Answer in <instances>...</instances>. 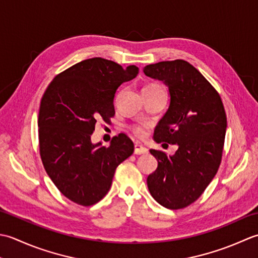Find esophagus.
<instances>
[{
  "mask_svg": "<svg viewBox=\"0 0 258 258\" xmlns=\"http://www.w3.org/2000/svg\"><path fill=\"white\" fill-rule=\"evenodd\" d=\"M148 152V149L145 148L144 146H141L139 144L135 145V154L136 155H143V154H147Z\"/></svg>",
  "mask_w": 258,
  "mask_h": 258,
  "instance_id": "34e87169",
  "label": "esophagus"
}]
</instances>
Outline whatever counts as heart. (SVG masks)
Listing matches in <instances>:
<instances>
[{
  "mask_svg": "<svg viewBox=\"0 0 258 258\" xmlns=\"http://www.w3.org/2000/svg\"><path fill=\"white\" fill-rule=\"evenodd\" d=\"M154 89H162V87H160L159 85H156V83H152V85H148L144 88V90H154ZM133 131L136 136L140 137V138H143V137L146 136V125L143 124H136L133 127Z\"/></svg>",
  "mask_w": 258,
  "mask_h": 258,
  "instance_id": "1",
  "label": "heart"
}]
</instances>
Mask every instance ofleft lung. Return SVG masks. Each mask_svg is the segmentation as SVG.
<instances>
[{
  "instance_id": "1",
  "label": "left lung",
  "mask_w": 258,
  "mask_h": 258,
  "mask_svg": "<svg viewBox=\"0 0 258 258\" xmlns=\"http://www.w3.org/2000/svg\"><path fill=\"white\" fill-rule=\"evenodd\" d=\"M146 76L164 81L170 104L154 133L156 143L177 145L175 155L150 149L158 161L147 178L156 202L181 209L196 202L222 161L227 118L219 93L185 60L162 61L144 68Z\"/></svg>"
}]
</instances>
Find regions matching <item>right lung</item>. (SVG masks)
<instances>
[{
  "label": "right lung",
  "instance_id": "add662e5",
  "mask_svg": "<svg viewBox=\"0 0 258 258\" xmlns=\"http://www.w3.org/2000/svg\"><path fill=\"white\" fill-rule=\"evenodd\" d=\"M111 60L92 57L59 73L41 99L38 118L40 156L63 196L91 206L107 195L117 167L133 155L134 143L119 134L109 147L93 145L98 119L114 115L113 100L121 83L138 75Z\"/></svg>",
  "mask_w": 258,
  "mask_h": 258
}]
</instances>
